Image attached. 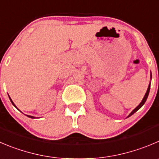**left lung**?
I'll return each mask as SVG.
<instances>
[{
    "label": "left lung",
    "instance_id": "8db88e82",
    "mask_svg": "<svg viewBox=\"0 0 159 159\" xmlns=\"http://www.w3.org/2000/svg\"><path fill=\"white\" fill-rule=\"evenodd\" d=\"M151 79H152V73H151ZM150 87H151V83H150V84H149V86H148V90H147V92H146V93H145L144 97H143V100H142V101H141V102H140V105H139L137 107V108H134V109L132 111H131V113H130V114L129 115V116H128V117H129V116H132L133 114H134V113H135L136 111H138V110L140 109V108H141V107L143 106V105H144L145 101H147V98H148V94H149V91H150Z\"/></svg>",
    "mask_w": 159,
    "mask_h": 159
}]
</instances>
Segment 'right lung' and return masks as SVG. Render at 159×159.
<instances>
[{
	"instance_id": "1",
	"label": "right lung",
	"mask_w": 159,
	"mask_h": 159,
	"mask_svg": "<svg viewBox=\"0 0 159 159\" xmlns=\"http://www.w3.org/2000/svg\"><path fill=\"white\" fill-rule=\"evenodd\" d=\"M9 98H10V97H9ZM10 101H11V103H12V105H14V106L16 107V105H15V104H14V102H13V101H12V100L11 99V98H10ZM28 116V117H30V118H31V119H33V118H35V117H33V116Z\"/></svg>"
}]
</instances>
